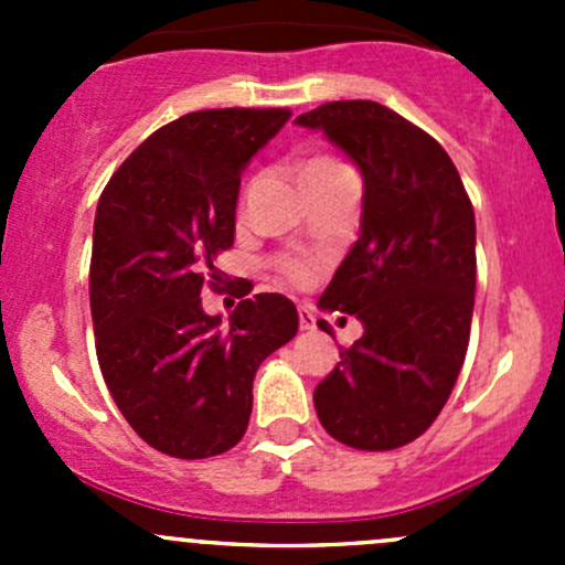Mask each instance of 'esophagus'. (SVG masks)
I'll use <instances>...</instances> for the list:
<instances>
[{
	"instance_id": "obj_1",
	"label": "esophagus",
	"mask_w": 565,
	"mask_h": 565,
	"mask_svg": "<svg viewBox=\"0 0 565 565\" xmlns=\"http://www.w3.org/2000/svg\"><path fill=\"white\" fill-rule=\"evenodd\" d=\"M300 330H317V317L311 315V309H306V306H300Z\"/></svg>"
}]
</instances>
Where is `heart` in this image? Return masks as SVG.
<instances>
[{
    "instance_id": "b5f03b06",
    "label": "heart",
    "mask_w": 565,
    "mask_h": 565,
    "mask_svg": "<svg viewBox=\"0 0 565 565\" xmlns=\"http://www.w3.org/2000/svg\"><path fill=\"white\" fill-rule=\"evenodd\" d=\"M328 163H333V161H324V158H317V161H311L306 169L328 167ZM281 270L287 273V276L292 278V281H309V278H311V265H309V262H303V259H284L281 262Z\"/></svg>"
}]
</instances>
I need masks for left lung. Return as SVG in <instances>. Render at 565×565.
<instances>
[{
    "instance_id": "obj_1",
    "label": "left lung",
    "mask_w": 565,
    "mask_h": 565,
    "mask_svg": "<svg viewBox=\"0 0 565 565\" xmlns=\"http://www.w3.org/2000/svg\"><path fill=\"white\" fill-rule=\"evenodd\" d=\"M295 125L322 130L363 177L358 241L319 298L363 335L317 385L319 424L350 448L391 451L429 429L465 363L476 215L448 152L391 108L333 100Z\"/></svg>"
}]
</instances>
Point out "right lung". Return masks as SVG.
<instances>
[{"mask_svg": "<svg viewBox=\"0 0 565 565\" xmlns=\"http://www.w3.org/2000/svg\"><path fill=\"white\" fill-rule=\"evenodd\" d=\"M289 108H207L141 141L98 202L89 265L95 350L136 435L177 459H207L246 435L259 363L298 333L284 295L202 309L204 273L235 243L241 174Z\"/></svg>", "mask_w": 565, "mask_h": 565, "instance_id": "1", "label": "right lung"}]
</instances>
